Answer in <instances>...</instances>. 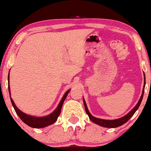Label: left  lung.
<instances>
[{
  "mask_svg": "<svg viewBox=\"0 0 151 151\" xmlns=\"http://www.w3.org/2000/svg\"><path fill=\"white\" fill-rule=\"evenodd\" d=\"M144 79H145V82H144V87L143 89V92H142V95L140 98L139 101H138L137 104L136 105V106L133 108L131 111L129 112V114H126V116H124V117L121 118V119H115V120H104V119H97V118L93 117L92 115H91V114L89 113V110H88L87 107H86V104L84 101V100L83 99V101H84V107H85V111L87 114V115L89 116V119H91V121H93V123L95 124H98V125L101 126H104V127H106V128H116L119 127L123 124H124L125 123L127 122L132 117V116L135 114V112L136 111L137 109H138L140 104H141L142 99H143V93H144V88H145V74H144Z\"/></svg>",
  "mask_w": 151,
  "mask_h": 151,
  "instance_id": "8db88e82",
  "label": "left lung"
}]
</instances>
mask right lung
<instances>
[{
	"mask_svg": "<svg viewBox=\"0 0 151 151\" xmlns=\"http://www.w3.org/2000/svg\"><path fill=\"white\" fill-rule=\"evenodd\" d=\"M8 81H9V75H8ZM8 90L10 91V86H8ZM70 92V90H68L67 91H66L65 95L62 97V100L60 101V104H59L58 106L57 107V109L52 114H50V115L47 116H43V117H35L32 116L27 115V114H24L23 112H22L20 109H18V107L16 106L15 104L14 101L12 99L11 96H10V101H11L12 104H13V108H14L15 112L18 114V116L20 117V119L23 121L25 124H27V126H30L32 128H36V129H39V128H44L46 126L51 125V124H54L55 121H57L59 116H60V112H61L62 106L63 105L64 101H65L66 97H67V94Z\"/></svg>",
	"mask_w": 151,
	"mask_h": 151,
	"instance_id": "right-lung-1",
	"label": "right lung"
}]
</instances>
